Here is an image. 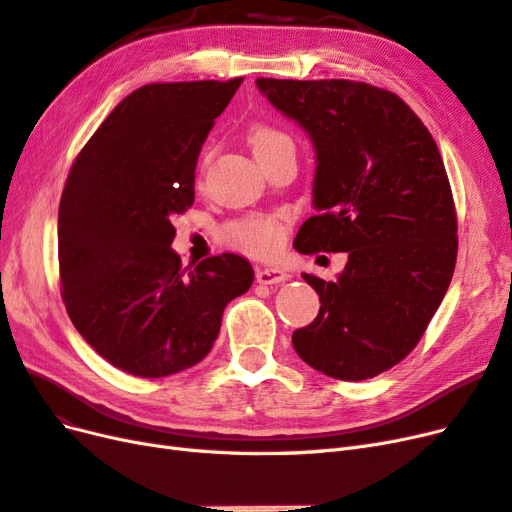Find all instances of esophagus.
Returning <instances> with one entry per match:
<instances>
[{
  "instance_id": "esophagus-1",
  "label": "esophagus",
  "mask_w": 512,
  "mask_h": 512,
  "mask_svg": "<svg viewBox=\"0 0 512 512\" xmlns=\"http://www.w3.org/2000/svg\"><path fill=\"white\" fill-rule=\"evenodd\" d=\"M255 278L259 285H278V283H285V280H289V274L280 268H257Z\"/></svg>"
}]
</instances>
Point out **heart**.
<instances>
[{
	"mask_svg": "<svg viewBox=\"0 0 512 512\" xmlns=\"http://www.w3.org/2000/svg\"><path fill=\"white\" fill-rule=\"evenodd\" d=\"M249 140L255 155L270 153L278 146L291 144L285 131H280L266 123L253 125L249 131ZM225 238L229 244H234L236 249H242L246 253L268 255L278 249L280 240H283V229H280V225L274 219L251 217V219H242L234 225H229L225 229Z\"/></svg>",
	"mask_w": 512,
	"mask_h": 512,
	"instance_id": "b5f03b06",
	"label": "heart"
}]
</instances>
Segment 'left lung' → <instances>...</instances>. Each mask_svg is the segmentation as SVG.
<instances>
[{"mask_svg": "<svg viewBox=\"0 0 512 512\" xmlns=\"http://www.w3.org/2000/svg\"><path fill=\"white\" fill-rule=\"evenodd\" d=\"M255 85L315 148L317 214L295 251L349 255L334 283L302 274L321 308L295 329L293 349L338 381H366L415 349L451 285L457 217L440 151L398 95L366 82Z\"/></svg>", "mask_w": 512, "mask_h": 512, "instance_id": "8db88e82", "label": "left lung"}]
</instances>
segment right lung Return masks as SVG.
<instances>
[{"instance_id": "right-lung-1", "label": "right lung", "mask_w": 512, "mask_h": 512, "mask_svg": "<svg viewBox=\"0 0 512 512\" xmlns=\"http://www.w3.org/2000/svg\"><path fill=\"white\" fill-rule=\"evenodd\" d=\"M242 78L159 82L129 93L82 148L59 204L68 315L114 368L161 378L202 361L225 306L253 285L240 255L183 268L174 214L195 200V166Z\"/></svg>"}]
</instances>
